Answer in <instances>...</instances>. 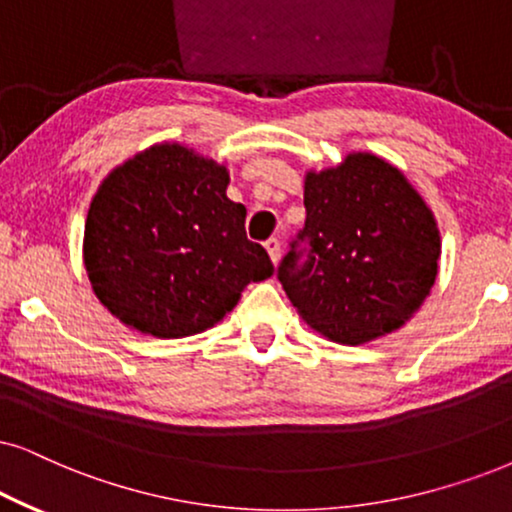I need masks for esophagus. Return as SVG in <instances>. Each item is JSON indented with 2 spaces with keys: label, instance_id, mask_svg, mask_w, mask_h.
Listing matches in <instances>:
<instances>
[{
  "label": "esophagus",
  "instance_id": "esophagus-1",
  "mask_svg": "<svg viewBox=\"0 0 512 512\" xmlns=\"http://www.w3.org/2000/svg\"><path fill=\"white\" fill-rule=\"evenodd\" d=\"M264 248H267V252H269V257H271V262H278V257H281V241H278L276 236H271L267 243H264Z\"/></svg>",
  "mask_w": 512,
  "mask_h": 512
}]
</instances>
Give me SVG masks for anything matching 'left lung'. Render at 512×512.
Here are the masks:
<instances>
[{
  "instance_id": "obj_1",
  "label": "left lung",
  "mask_w": 512,
  "mask_h": 512,
  "mask_svg": "<svg viewBox=\"0 0 512 512\" xmlns=\"http://www.w3.org/2000/svg\"><path fill=\"white\" fill-rule=\"evenodd\" d=\"M307 219L278 264L302 319L342 345L397 331L435 286L439 231L397 167L352 153L304 179Z\"/></svg>"
}]
</instances>
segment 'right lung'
<instances>
[{
	"instance_id": "right-lung-1",
	"label": "right lung",
	"mask_w": 512,
	"mask_h": 512,
	"mask_svg": "<svg viewBox=\"0 0 512 512\" xmlns=\"http://www.w3.org/2000/svg\"><path fill=\"white\" fill-rule=\"evenodd\" d=\"M226 184V167L179 144L148 148L103 179L84 224V267L108 312L155 338H184L271 276Z\"/></svg>"
}]
</instances>
